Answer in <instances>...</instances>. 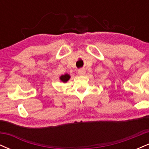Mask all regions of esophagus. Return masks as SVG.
Listing matches in <instances>:
<instances>
[{"instance_id":"obj_1","label":"esophagus","mask_w":149,"mask_h":149,"mask_svg":"<svg viewBox=\"0 0 149 149\" xmlns=\"http://www.w3.org/2000/svg\"><path fill=\"white\" fill-rule=\"evenodd\" d=\"M78 73L80 76H83L85 73V70L84 69H80L78 70Z\"/></svg>"}]
</instances>
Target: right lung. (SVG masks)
<instances>
[{
  "label": "right lung",
  "mask_w": 149,
  "mask_h": 149,
  "mask_svg": "<svg viewBox=\"0 0 149 149\" xmlns=\"http://www.w3.org/2000/svg\"><path fill=\"white\" fill-rule=\"evenodd\" d=\"M70 78H71V76H70L69 74H68V73H66V74L62 75V76L59 77V78H60V80L63 82V83H66V82L70 79Z\"/></svg>",
  "instance_id": "right-lung-1"
}]
</instances>
